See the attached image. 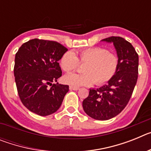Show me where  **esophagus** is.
<instances>
[{
  "label": "esophagus",
  "instance_id": "34e87169",
  "mask_svg": "<svg viewBox=\"0 0 151 151\" xmlns=\"http://www.w3.org/2000/svg\"><path fill=\"white\" fill-rule=\"evenodd\" d=\"M69 89L70 90H73V91H77L79 89V87H76V86H69Z\"/></svg>",
  "mask_w": 151,
  "mask_h": 151
}]
</instances>
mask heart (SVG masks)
Returning a JSON list of instances; mask_svg holds the SVG:
<instances>
[{
    "label": "heart",
    "instance_id": "heart-1",
    "mask_svg": "<svg viewBox=\"0 0 151 151\" xmlns=\"http://www.w3.org/2000/svg\"><path fill=\"white\" fill-rule=\"evenodd\" d=\"M81 65L83 74L65 76V83L72 86L91 85L96 82L103 85L109 82L116 73L119 65V57L101 47L83 49L76 53L65 52L60 57V66L66 73L76 70Z\"/></svg>",
    "mask_w": 151,
    "mask_h": 151
}]
</instances>
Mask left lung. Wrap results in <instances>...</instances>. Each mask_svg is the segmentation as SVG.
<instances>
[{
    "instance_id": "1",
    "label": "left lung",
    "mask_w": 151,
    "mask_h": 151,
    "mask_svg": "<svg viewBox=\"0 0 151 151\" xmlns=\"http://www.w3.org/2000/svg\"><path fill=\"white\" fill-rule=\"evenodd\" d=\"M102 41L113 42L119 59L118 70L107 85L90 89L82 102L84 111L97 120H107L115 117L128 104L138 76V54L123 38L111 36Z\"/></svg>"
}]
</instances>
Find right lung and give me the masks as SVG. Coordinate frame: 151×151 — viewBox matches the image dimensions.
Instances as JSON below:
<instances>
[{"label":"right lung","instance_id":"right-lung-1","mask_svg":"<svg viewBox=\"0 0 151 151\" xmlns=\"http://www.w3.org/2000/svg\"><path fill=\"white\" fill-rule=\"evenodd\" d=\"M67 50L57 41L38 38L19 48L13 69L15 82L22 104L31 112L48 116L62 104L69 85L52 83L62 76L58 61Z\"/></svg>","mask_w":151,"mask_h":151}]
</instances>
